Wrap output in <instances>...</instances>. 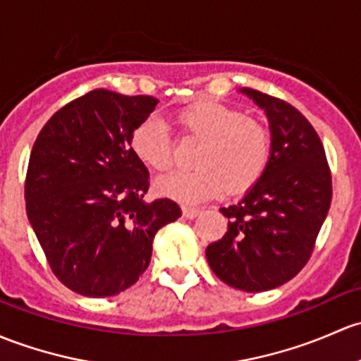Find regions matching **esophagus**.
Returning <instances> with one entry per match:
<instances>
[{"mask_svg": "<svg viewBox=\"0 0 361 361\" xmlns=\"http://www.w3.org/2000/svg\"><path fill=\"white\" fill-rule=\"evenodd\" d=\"M181 211H183V218L187 219H193L200 214V209H197V207H190V206H183V209Z\"/></svg>", "mask_w": 361, "mask_h": 361, "instance_id": "1", "label": "esophagus"}]
</instances>
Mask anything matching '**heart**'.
Masks as SVG:
<instances>
[{"mask_svg":"<svg viewBox=\"0 0 361 361\" xmlns=\"http://www.w3.org/2000/svg\"><path fill=\"white\" fill-rule=\"evenodd\" d=\"M178 130L199 140L195 169L157 180L162 195L181 202H202L223 190L237 195L252 188L271 157V135L259 121L218 102H195L174 116ZM131 149L147 168L164 173L173 162V143L157 117H147L131 135Z\"/></svg>","mask_w":361,"mask_h":361,"instance_id":"b5f03b06","label":"heart"}]
</instances>
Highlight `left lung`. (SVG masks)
Instances as JSON below:
<instances>
[{
	"label": "left lung",
	"instance_id": "1",
	"mask_svg": "<svg viewBox=\"0 0 361 361\" xmlns=\"http://www.w3.org/2000/svg\"><path fill=\"white\" fill-rule=\"evenodd\" d=\"M267 112L271 157L261 180L228 207V231L207 245L219 280L245 292L289 282L308 263L332 200L324 145L295 107L257 90L242 88Z\"/></svg>",
	"mask_w": 361,
	"mask_h": 361
}]
</instances>
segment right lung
<instances>
[{
    "label": "right lung",
    "instance_id": "obj_1",
    "mask_svg": "<svg viewBox=\"0 0 361 361\" xmlns=\"http://www.w3.org/2000/svg\"><path fill=\"white\" fill-rule=\"evenodd\" d=\"M157 98L93 90L50 117L30 152L25 209L56 279L88 298L131 287L149 268L174 200H145L149 171L131 135Z\"/></svg>",
    "mask_w": 361,
    "mask_h": 361
}]
</instances>
